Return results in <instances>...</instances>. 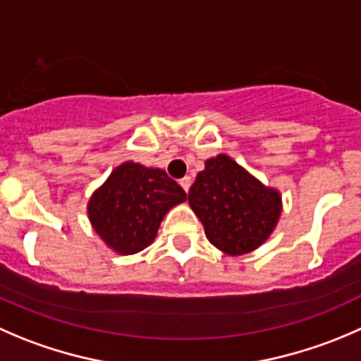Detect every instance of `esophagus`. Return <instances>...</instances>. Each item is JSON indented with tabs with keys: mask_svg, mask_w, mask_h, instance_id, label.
Returning <instances> with one entry per match:
<instances>
[{
	"mask_svg": "<svg viewBox=\"0 0 361 361\" xmlns=\"http://www.w3.org/2000/svg\"><path fill=\"white\" fill-rule=\"evenodd\" d=\"M180 185L183 187L185 192H188V188H190V185H192V180L188 176H185L183 180H180Z\"/></svg>",
	"mask_w": 361,
	"mask_h": 361,
	"instance_id": "1",
	"label": "esophagus"
}]
</instances>
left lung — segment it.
Wrapping results in <instances>:
<instances>
[{
	"label": "left lung",
	"instance_id": "1",
	"mask_svg": "<svg viewBox=\"0 0 361 361\" xmlns=\"http://www.w3.org/2000/svg\"><path fill=\"white\" fill-rule=\"evenodd\" d=\"M188 204L204 226L209 243L229 255L261 247L282 212L281 194L227 155L206 160L204 171L188 190Z\"/></svg>",
	"mask_w": 361,
	"mask_h": 361
}]
</instances>
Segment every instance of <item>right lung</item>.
Instances as JSON below:
<instances>
[{
	"label": "right lung",
	"instance_id": "1",
	"mask_svg": "<svg viewBox=\"0 0 361 361\" xmlns=\"http://www.w3.org/2000/svg\"><path fill=\"white\" fill-rule=\"evenodd\" d=\"M185 199L183 188L166 171L125 162L93 192L87 216L107 247L130 255L155 240L164 215Z\"/></svg>",
	"mask_w": 361,
	"mask_h": 361
}]
</instances>
